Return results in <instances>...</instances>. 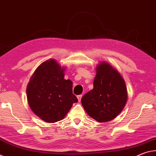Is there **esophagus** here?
Returning <instances> with one entry per match:
<instances>
[{"label":"esophagus","mask_w":156,"mask_h":156,"mask_svg":"<svg viewBox=\"0 0 156 156\" xmlns=\"http://www.w3.org/2000/svg\"><path fill=\"white\" fill-rule=\"evenodd\" d=\"M81 98H82V95H77V99H78V101H81Z\"/></svg>","instance_id":"esophagus-1"}]
</instances>
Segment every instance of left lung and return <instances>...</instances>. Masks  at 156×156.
<instances>
[{
    "label": "left lung",
    "instance_id": "left-lung-1",
    "mask_svg": "<svg viewBox=\"0 0 156 156\" xmlns=\"http://www.w3.org/2000/svg\"><path fill=\"white\" fill-rule=\"evenodd\" d=\"M124 79L109 63L101 62L96 68L93 89L81 98L88 115L98 122L113 119L121 113L127 101Z\"/></svg>",
    "mask_w": 156,
    "mask_h": 156
}]
</instances>
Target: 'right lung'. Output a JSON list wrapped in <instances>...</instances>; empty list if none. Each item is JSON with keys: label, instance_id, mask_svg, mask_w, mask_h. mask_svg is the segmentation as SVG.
<instances>
[{"label": "right lung", "instance_id": "add662e5", "mask_svg": "<svg viewBox=\"0 0 156 156\" xmlns=\"http://www.w3.org/2000/svg\"><path fill=\"white\" fill-rule=\"evenodd\" d=\"M65 68L55 59L39 65L27 86V98L36 115L48 123L64 118L78 99L73 93V82L64 79Z\"/></svg>", "mask_w": 156, "mask_h": 156}]
</instances>
